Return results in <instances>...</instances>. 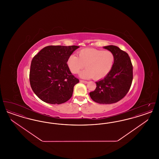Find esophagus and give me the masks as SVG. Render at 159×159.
<instances>
[{
  "label": "esophagus",
  "instance_id": "34e87169",
  "mask_svg": "<svg viewBox=\"0 0 159 159\" xmlns=\"http://www.w3.org/2000/svg\"><path fill=\"white\" fill-rule=\"evenodd\" d=\"M80 82H81L82 83H84V84H86V83H88L87 81H85V80H80Z\"/></svg>",
  "mask_w": 159,
  "mask_h": 159
}]
</instances>
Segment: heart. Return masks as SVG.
<instances>
[{"instance_id": "b5f03b06", "label": "heart", "mask_w": 159, "mask_h": 159, "mask_svg": "<svg viewBox=\"0 0 159 159\" xmlns=\"http://www.w3.org/2000/svg\"><path fill=\"white\" fill-rule=\"evenodd\" d=\"M75 55H71L67 61L70 71L73 74L78 73L85 66L86 68L79 74L83 79L93 78L99 80L105 77L113 67L115 57L110 51L93 48L80 50Z\"/></svg>"}]
</instances>
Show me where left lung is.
Listing matches in <instances>:
<instances>
[{
  "instance_id": "1",
  "label": "left lung",
  "mask_w": 159,
  "mask_h": 159,
  "mask_svg": "<svg viewBox=\"0 0 159 159\" xmlns=\"http://www.w3.org/2000/svg\"><path fill=\"white\" fill-rule=\"evenodd\" d=\"M103 48L114 53L113 67L104 79L96 82V89L89 95L97 103L110 104L119 101L128 92L133 79V67L128 54L119 47L109 45Z\"/></svg>"
}]
</instances>
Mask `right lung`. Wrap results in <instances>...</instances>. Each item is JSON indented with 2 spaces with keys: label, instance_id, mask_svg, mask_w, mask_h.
<instances>
[{
  "label": "right lung",
  "instance_id": "1",
  "mask_svg": "<svg viewBox=\"0 0 159 159\" xmlns=\"http://www.w3.org/2000/svg\"><path fill=\"white\" fill-rule=\"evenodd\" d=\"M78 46H48L35 55L31 63L30 83L42 101L52 104L66 102L72 97L79 80L68 68L67 61Z\"/></svg>",
  "mask_w": 159,
  "mask_h": 159
}]
</instances>
